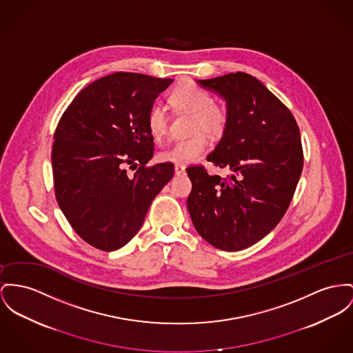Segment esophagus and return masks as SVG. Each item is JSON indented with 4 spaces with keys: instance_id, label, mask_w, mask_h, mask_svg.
<instances>
[{
    "instance_id": "34e87169",
    "label": "esophagus",
    "mask_w": 353,
    "mask_h": 353,
    "mask_svg": "<svg viewBox=\"0 0 353 353\" xmlns=\"http://www.w3.org/2000/svg\"><path fill=\"white\" fill-rule=\"evenodd\" d=\"M186 167L183 165H175V174L176 175H185Z\"/></svg>"
}]
</instances>
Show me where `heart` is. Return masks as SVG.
<instances>
[{
  "label": "heart",
  "mask_w": 353,
  "mask_h": 353,
  "mask_svg": "<svg viewBox=\"0 0 353 353\" xmlns=\"http://www.w3.org/2000/svg\"><path fill=\"white\" fill-rule=\"evenodd\" d=\"M168 103L178 112H188L192 118L190 121L191 137L174 141L159 152L162 162L188 165L198 161L209 147V138L221 137L229 123V114L225 107L214 103L212 94L192 81L176 85L168 96ZM147 127L155 141H162L168 132L170 119L165 108L154 105L147 115ZM205 130L204 133L201 131Z\"/></svg>",
  "instance_id": "b5f03b06"
}]
</instances>
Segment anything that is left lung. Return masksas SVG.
<instances>
[{"mask_svg":"<svg viewBox=\"0 0 353 353\" xmlns=\"http://www.w3.org/2000/svg\"><path fill=\"white\" fill-rule=\"evenodd\" d=\"M198 83L226 100L229 123L208 161L230 175L188 167V212L214 248L243 250L269 234L290 205L304 165L300 128L281 100L249 73Z\"/></svg>","mask_w":353,"mask_h":353,"instance_id":"8db88e82","label":"left lung"}]
</instances>
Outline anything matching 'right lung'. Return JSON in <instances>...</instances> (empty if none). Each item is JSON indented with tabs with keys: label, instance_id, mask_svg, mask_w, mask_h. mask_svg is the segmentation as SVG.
<instances>
[{
	"label": "right lung",
	"instance_id": "add662e5",
	"mask_svg": "<svg viewBox=\"0 0 353 353\" xmlns=\"http://www.w3.org/2000/svg\"><path fill=\"white\" fill-rule=\"evenodd\" d=\"M171 81L108 74L76 94L59 120L52 147L56 201L72 229L99 250L128 243L174 175L170 162L147 165L154 155L147 115ZM128 165L139 167L134 176Z\"/></svg>",
	"mask_w": 353,
	"mask_h": 353
}]
</instances>
